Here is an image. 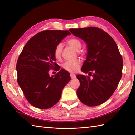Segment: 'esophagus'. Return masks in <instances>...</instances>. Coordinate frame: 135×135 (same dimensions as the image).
Returning <instances> with one entry per match:
<instances>
[{
	"mask_svg": "<svg viewBox=\"0 0 135 135\" xmlns=\"http://www.w3.org/2000/svg\"><path fill=\"white\" fill-rule=\"evenodd\" d=\"M70 76L71 77V79H74L76 78V75L74 74H73V73H71V74H70Z\"/></svg>",
	"mask_w": 135,
	"mask_h": 135,
	"instance_id": "esophagus-1",
	"label": "esophagus"
}]
</instances>
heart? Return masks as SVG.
Wrapping results in <instances>:
<instances>
[{
  "label": "heart",
  "mask_w": 135,
  "mask_h": 135,
  "mask_svg": "<svg viewBox=\"0 0 135 135\" xmlns=\"http://www.w3.org/2000/svg\"><path fill=\"white\" fill-rule=\"evenodd\" d=\"M67 43L76 51L79 50L81 47V42L80 40L77 38L73 37L69 38L67 40ZM62 48L63 46L62 43H58L56 46L54 51V55L56 59L59 60L61 59ZM80 64V60L79 59H75L74 60L67 61L65 62L62 65V67L65 70L69 72H76L79 70Z\"/></svg>",
  "instance_id": "heart-1"
}]
</instances>
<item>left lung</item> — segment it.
<instances>
[{
	"mask_svg": "<svg viewBox=\"0 0 135 135\" xmlns=\"http://www.w3.org/2000/svg\"><path fill=\"white\" fill-rule=\"evenodd\" d=\"M69 31L87 44V60L81 70L92 76L76 75L80 81L77 96L89 107L103 104L112 96L122 76L123 59L117 45L111 36L99 27L70 28Z\"/></svg>",
	"mask_w": 135,
	"mask_h": 135,
	"instance_id": "8db88e82",
	"label": "left lung"
}]
</instances>
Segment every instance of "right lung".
Here are the masks:
<instances>
[{
  "mask_svg": "<svg viewBox=\"0 0 135 135\" xmlns=\"http://www.w3.org/2000/svg\"><path fill=\"white\" fill-rule=\"evenodd\" d=\"M69 34L68 30L39 32L26 43L18 57L17 82L28 103L36 108L48 109L57 103L62 89L71 79L69 72L64 69L55 77L49 74L51 69L60 70L54 51Z\"/></svg>",
  "mask_w": 135,
  "mask_h": 135,
  "instance_id": "right-lung-1",
  "label": "right lung"
}]
</instances>
